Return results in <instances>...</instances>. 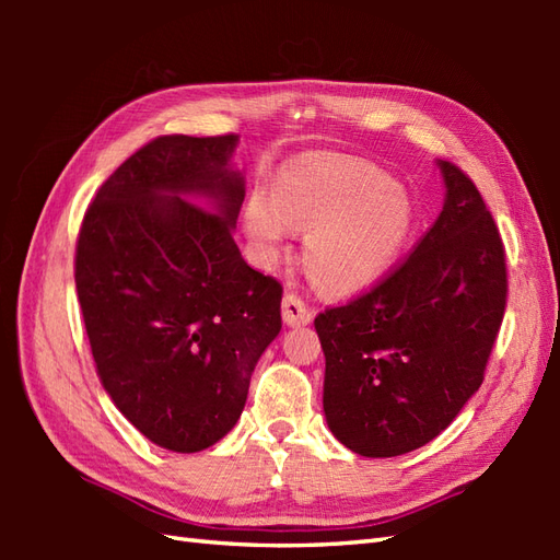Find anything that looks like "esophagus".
<instances>
[{"label": "esophagus", "instance_id": "obj_1", "mask_svg": "<svg viewBox=\"0 0 560 560\" xmlns=\"http://www.w3.org/2000/svg\"><path fill=\"white\" fill-rule=\"evenodd\" d=\"M281 313H283V319H287V325H305V323H311V317H313L311 305H307L299 293L283 295Z\"/></svg>", "mask_w": 560, "mask_h": 560}]
</instances>
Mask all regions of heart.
<instances>
[{
    "mask_svg": "<svg viewBox=\"0 0 560 560\" xmlns=\"http://www.w3.org/2000/svg\"><path fill=\"white\" fill-rule=\"evenodd\" d=\"M411 207L392 177L373 165L319 156L279 175L273 201L255 195L245 231L259 249L277 255L289 225L307 231L305 267L327 291L371 287L392 267L409 235Z\"/></svg>",
    "mask_w": 560,
    "mask_h": 560,
    "instance_id": "obj_1",
    "label": "heart"
}]
</instances>
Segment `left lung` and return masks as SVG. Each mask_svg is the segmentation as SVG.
<instances>
[{"instance_id":"8db88e82","label":"left lung","mask_w":560,"mask_h":560,"mask_svg":"<svg viewBox=\"0 0 560 560\" xmlns=\"http://www.w3.org/2000/svg\"><path fill=\"white\" fill-rule=\"evenodd\" d=\"M445 207L375 287L325 307L329 431L363 457L431 443L483 383L508 301L501 231L471 177L440 161Z\"/></svg>"}]
</instances>
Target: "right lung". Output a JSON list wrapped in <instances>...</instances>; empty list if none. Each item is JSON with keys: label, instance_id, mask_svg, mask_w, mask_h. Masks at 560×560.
<instances>
[{"label": "right lung", "instance_id": "add662e5", "mask_svg": "<svg viewBox=\"0 0 560 560\" xmlns=\"http://www.w3.org/2000/svg\"><path fill=\"white\" fill-rule=\"evenodd\" d=\"M235 135H165L135 151L83 213L74 279L93 361L151 443L199 452L241 419L281 329L283 287L243 259ZM205 194L209 210L187 200Z\"/></svg>", "mask_w": 560, "mask_h": 560}]
</instances>
